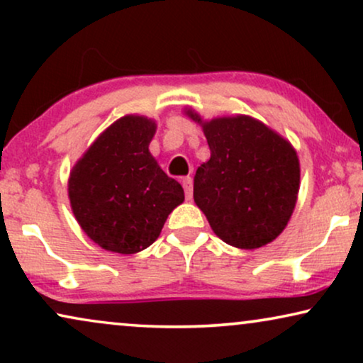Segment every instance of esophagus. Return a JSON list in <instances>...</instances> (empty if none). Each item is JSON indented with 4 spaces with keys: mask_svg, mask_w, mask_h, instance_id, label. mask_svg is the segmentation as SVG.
Segmentation results:
<instances>
[{
    "mask_svg": "<svg viewBox=\"0 0 363 363\" xmlns=\"http://www.w3.org/2000/svg\"><path fill=\"white\" fill-rule=\"evenodd\" d=\"M182 183H183V188H185L186 200H191V196H193V180H191V177H185L182 180Z\"/></svg>",
    "mask_w": 363,
    "mask_h": 363,
    "instance_id": "esophagus-1",
    "label": "esophagus"
}]
</instances>
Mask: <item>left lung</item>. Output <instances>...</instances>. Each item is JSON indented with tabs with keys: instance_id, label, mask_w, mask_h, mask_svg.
<instances>
[{
	"instance_id": "1",
	"label": "left lung",
	"mask_w": 363,
	"mask_h": 363,
	"mask_svg": "<svg viewBox=\"0 0 363 363\" xmlns=\"http://www.w3.org/2000/svg\"><path fill=\"white\" fill-rule=\"evenodd\" d=\"M193 121L201 118L188 111ZM211 157L198 167L193 198L228 245L256 250L276 240L294 211L299 160L291 143L247 116L203 123Z\"/></svg>"
}]
</instances>
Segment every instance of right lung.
Returning a JSON list of instances; mask_svg holds the SVG:
<instances>
[{
	"mask_svg": "<svg viewBox=\"0 0 363 363\" xmlns=\"http://www.w3.org/2000/svg\"><path fill=\"white\" fill-rule=\"evenodd\" d=\"M155 122L125 116L113 122L72 168L69 198L84 233L104 250L133 255L160 235L185 200L183 188L148 152Z\"/></svg>",
	"mask_w": 363,
	"mask_h": 363,
	"instance_id": "obj_1",
	"label": "right lung"
}]
</instances>
